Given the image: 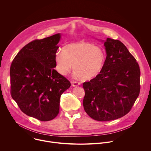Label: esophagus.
<instances>
[{
  "label": "esophagus",
  "instance_id": "obj_1",
  "mask_svg": "<svg viewBox=\"0 0 151 151\" xmlns=\"http://www.w3.org/2000/svg\"><path fill=\"white\" fill-rule=\"evenodd\" d=\"M72 84L73 87H77V86H79L81 85V83L78 82H72Z\"/></svg>",
  "mask_w": 151,
  "mask_h": 151
}]
</instances>
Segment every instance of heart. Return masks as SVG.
I'll return each mask as SVG.
<instances>
[{
  "label": "heart",
  "instance_id": "1",
  "mask_svg": "<svg viewBox=\"0 0 151 151\" xmlns=\"http://www.w3.org/2000/svg\"><path fill=\"white\" fill-rule=\"evenodd\" d=\"M57 71L66 75L71 69L75 75L82 80H90L102 70L105 61L103 50L90 43L77 42L68 44L62 51L55 54Z\"/></svg>",
  "mask_w": 151,
  "mask_h": 151
}]
</instances>
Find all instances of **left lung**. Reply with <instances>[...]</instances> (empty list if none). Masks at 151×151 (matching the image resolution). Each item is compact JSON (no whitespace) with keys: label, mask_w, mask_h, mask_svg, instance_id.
<instances>
[{"label":"left lung","mask_w":151,"mask_h":151,"mask_svg":"<svg viewBox=\"0 0 151 151\" xmlns=\"http://www.w3.org/2000/svg\"><path fill=\"white\" fill-rule=\"evenodd\" d=\"M102 42L106 52L104 66L96 77L83 83V106L91 118L107 121L131 110L140 93V70L121 41L107 38Z\"/></svg>","instance_id":"8db88e82"}]
</instances>
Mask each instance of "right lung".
Listing matches in <instances>:
<instances>
[{
    "instance_id": "add662e5",
    "label": "right lung",
    "mask_w": 151,
    "mask_h": 151,
    "mask_svg": "<svg viewBox=\"0 0 151 151\" xmlns=\"http://www.w3.org/2000/svg\"><path fill=\"white\" fill-rule=\"evenodd\" d=\"M60 38L57 33L29 43L17 54L10 68L12 99L23 113L41 121L57 116L61 95L71 85L54 69Z\"/></svg>"
}]
</instances>
